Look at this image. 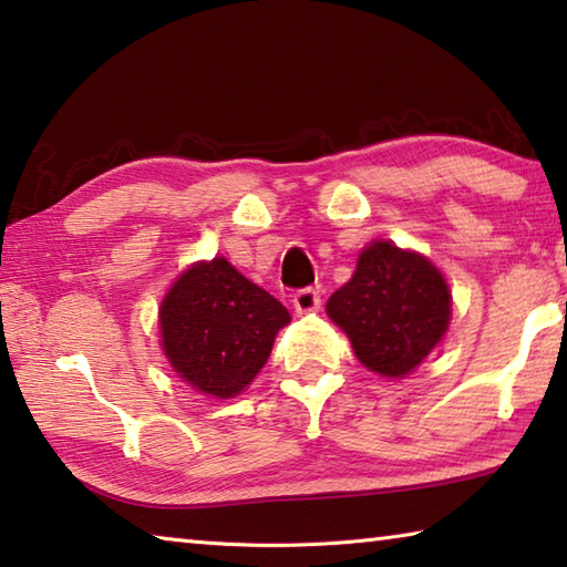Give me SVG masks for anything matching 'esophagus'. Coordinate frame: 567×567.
Here are the masks:
<instances>
[{
  "instance_id": "obj_1",
  "label": "esophagus",
  "mask_w": 567,
  "mask_h": 567,
  "mask_svg": "<svg viewBox=\"0 0 567 567\" xmlns=\"http://www.w3.org/2000/svg\"><path fill=\"white\" fill-rule=\"evenodd\" d=\"M292 305L297 315L315 312L320 307V290H315V287H302V290L295 292Z\"/></svg>"
}]
</instances>
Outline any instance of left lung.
I'll use <instances>...</instances> for the list:
<instances>
[{
  "label": "left lung",
  "mask_w": 567,
  "mask_h": 567,
  "mask_svg": "<svg viewBox=\"0 0 567 567\" xmlns=\"http://www.w3.org/2000/svg\"><path fill=\"white\" fill-rule=\"evenodd\" d=\"M328 315L348 332L364 368L400 378L445 334L450 290L425 257L402 252L392 243H372L352 280L330 297Z\"/></svg>",
  "instance_id": "1"
}]
</instances>
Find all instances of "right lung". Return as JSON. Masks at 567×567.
Wrapping results in <instances>:
<instances>
[{"label":"right lung","instance_id":"right-lung-1","mask_svg":"<svg viewBox=\"0 0 567 567\" xmlns=\"http://www.w3.org/2000/svg\"><path fill=\"white\" fill-rule=\"evenodd\" d=\"M290 312L270 292L239 275L225 257L179 277L159 310L165 354L192 388L233 398L270 358Z\"/></svg>","mask_w":567,"mask_h":567}]
</instances>
